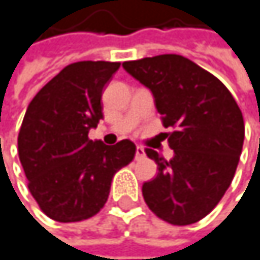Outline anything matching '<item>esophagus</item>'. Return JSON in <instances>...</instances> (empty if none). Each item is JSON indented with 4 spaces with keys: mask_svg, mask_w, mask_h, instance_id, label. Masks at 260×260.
Wrapping results in <instances>:
<instances>
[{
    "mask_svg": "<svg viewBox=\"0 0 260 260\" xmlns=\"http://www.w3.org/2000/svg\"><path fill=\"white\" fill-rule=\"evenodd\" d=\"M145 149L142 148V146H137V149H136V160H142V158H145Z\"/></svg>",
    "mask_w": 260,
    "mask_h": 260,
    "instance_id": "1",
    "label": "esophagus"
}]
</instances>
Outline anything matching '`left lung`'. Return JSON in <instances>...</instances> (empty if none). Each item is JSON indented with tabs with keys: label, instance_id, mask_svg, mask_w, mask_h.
Here are the masks:
<instances>
[{
	"label": "left lung",
	"instance_id": "left-lung-1",
	"mask_svg": "<svg viewBox=\"0 0 260 260\" xmlns=\"http://www.w3.org/2000/svg\"><path fill=\"white\" fill-rule=\"evenodd\" d=\"M123 68L151 89L174 157L145 152L157 163L142 192L149 210L171 225H191L210 214L234 177L242 152L244 117L226 86L176 53L124 61Z\"/></svg>",
	"mask_w": 260,
	"mask_h": 260
}]
</instances>
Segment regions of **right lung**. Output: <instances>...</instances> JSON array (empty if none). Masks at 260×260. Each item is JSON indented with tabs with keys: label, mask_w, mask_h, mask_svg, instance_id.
I'll list each match as a JSON object with an SVG mask.
<instances>
[{
	"label": "right lung",
	"mask_w": 260,
	"mask_h": 260,
	"mask_svg": "<svg viewBox=\"0 0 260 260\" xmlns=\"http://www.w3.org/2000/svg\"><path fill=\"white\" fill-rule=\"evenodd\" d=\"M120 63L78 61L55 75L30 102L18 134V155L41 211L57 222L95 216L109 197L114 174L129 165L136 145L92 142L103 118L102 94Z\"/></svg>",
	"instance_id": "add662e5"
}]
</instances>
